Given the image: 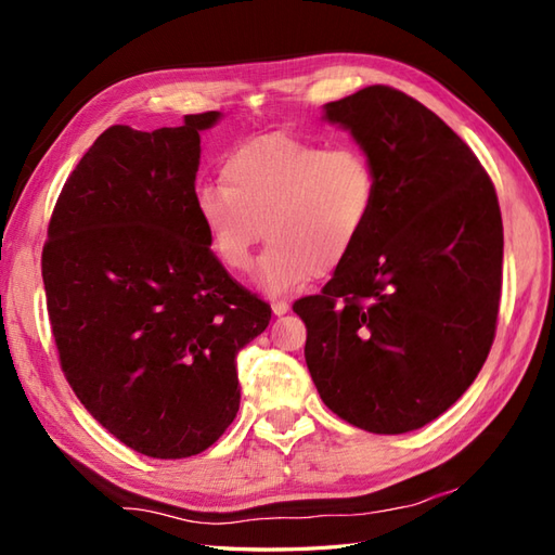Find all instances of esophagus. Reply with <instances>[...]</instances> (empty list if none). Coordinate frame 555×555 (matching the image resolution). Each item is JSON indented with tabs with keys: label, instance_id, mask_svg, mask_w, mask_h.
I'll return each instance as SVG.
<instances>
[{
	"label": "esophagus",
	"instance_id": "obj_1",
	"mask_svg": "<svg viewBox=\"0 0 555 555\" xmlns=\"http://www.w3.org/2000/svg\"><path fill=\"white\" fill-rule=\"evenodd\" d=\"M291 310V305L286 302V300H274L271 302V312H274L276 317H281V314H286Z\"/></svg>",
	"mask_w": 555,
	"mask_h": 555
}]
</instances>
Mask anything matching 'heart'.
Segmentation results:
<instances>
[{"label": "heart", "mask_w": 555, "mask_h": 555, "mask_svg": "<svg viewBox=\"0 0 555 555\" xmlns=\"http://www.w3.org/2000/svg\"><path fill=\"white\" fill-rule=\"evenodd\" d=\"M223 185L195 193L211 253L235 274L250 271L267 235L257 284L269 296L308 286L317 271L346 262L367 231L379 181L370 157L350 145L324 147L291 133L257 135L231 150Z\"/></svg>", "instance_id": "obj_1"}]
</instances>
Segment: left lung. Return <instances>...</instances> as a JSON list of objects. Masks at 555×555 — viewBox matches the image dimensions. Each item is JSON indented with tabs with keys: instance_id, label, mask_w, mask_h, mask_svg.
Here are the masks:
<instances>
[{
	"instance_id": "left-lung-1",
	"label": "left lung",
	"mask_w": 555,
	"mask_h": 555,
	"mask_svg": "<svg viewBox=\"0 0 555 555\" xmlns=\"http://www.w3.org/2000/svg\"><path fill=\"white\" fill-rule=\"evenodd\" d=\"M370 157L367 231L320 296L293 312L324 405L372 434H405L477 379L496 334L503 221L475 152L405 92L370 86L324 104Z\"/></svg>"
}]
</instances>
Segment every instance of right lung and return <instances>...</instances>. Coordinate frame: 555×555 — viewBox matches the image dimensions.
I'll list each match as a JSON object with an SVG mask.
<instances>
[{
    "label": "right lung",
    "mask_w": 555,
    "mask_h": 555,
    "mask_svg": "<svg viewBox=\"0 0 555 555\" xmlns=\"http://www.w3.org/2000/svg\"><path fill=\"white\" fill-rule=\"evenodd\" d=\"M112 126L82 155L42 250L66 382L104 429L147 457L203 453L241 405L235 356L271 308L229 276L195 209L199 131Z\"/></svg>",
    "instance_id": "1"
}]
</instances>
